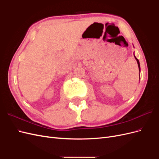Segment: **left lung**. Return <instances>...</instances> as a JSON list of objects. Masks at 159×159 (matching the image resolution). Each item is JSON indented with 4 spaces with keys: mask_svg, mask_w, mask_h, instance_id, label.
Masks as SVG:
<instances>
[{
    "mask_svg": "<svg viewBox=\"0 0 159 159\" xmlns=\"http://www.w3.org/2000/svg\"><path fill=\"white\" fill-rule=\"evenodd\" d=\"M134 57H135V59H136V60H137V64H138V66H139V71H141V68H140V63H139V60L137 58V57L134 56ZM139 76H140V74H139Z\"/></svg>",
    "mask_w": 159,
    "mask_h": 159,
    "instance_id": "left-lung-1",
    "label": "left lung"
}]
</instances>
